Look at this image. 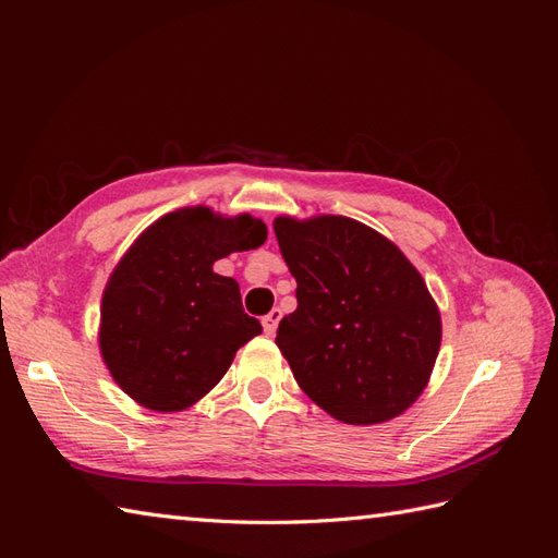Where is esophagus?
Segmentation results:
<instances>
[{"instance_id":"1","label":"esophagus","mask_w":558,"mask_h":558,"mask_svg":"<svg viewBox=\"0 0 558 558\" xmlns=\"http://www.w3.org/2000/svg\"><path fill=\"white\" fill-rule=\"evenodd\" d=\"M279 320H281V310H279V307H275L267 316H263V328H265V332H267V335H275V332H277V326H279Z\"/></svg>"}]
</instances>
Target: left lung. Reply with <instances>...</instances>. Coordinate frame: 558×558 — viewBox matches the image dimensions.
I'll use <instances>...</instances> for the list:
<instances>
[{"label":"left lung","mask_w":558,"mask_h":558,"mask_svg":"<svg viewBox=\"0 0 558 558\" xmlns=\"http://www.w3.org/2000/svg\"><path fill=\"white\" fill-rule=\"evenodd\" d=\"M298 281V310L277 347L318 408L353 426L402 414L424 391L442 324L426 281L402 251L347 216L275 221Z\"/></svg>","instance_id":"1"}]
</instances>
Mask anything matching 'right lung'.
I'll use <instances>...</instances> for the list:
<instances>
[{"label":"right lung","mask_w":558,"mask_h":558,"mask_svg":"<svg viewBox=\"0 0 558 558\" xmlns=\"http://www.w3.org/2000/svg\"><path fill=\"white\" fill-rule=\"evenodd\" d=\"M265 240L258 218L207 207L167 214L140 234L107 283L99 326L102 359L130 398L179 412L223 379L263 326L242 310L240 283L211 265Z\"/></svg>","instance_id":"right-lung-1"}]
</instances>
